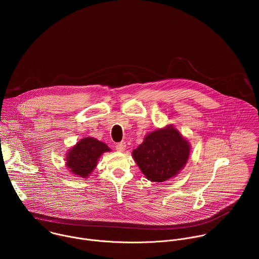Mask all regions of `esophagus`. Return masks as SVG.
Returning a JSON list of instances; mask_svg holds the SVG:
<instances>
[{"mask_svg": "<svg viewBox=\"0 0 259 259\" xmlns=\"http://www.w3.org/2000/svg\"><path fill=\"white\" fill-rule=\"evenodd\" d=\"M116 150H117V152H120V153L124 152L126 150V142L122 141L120 143H117L116 144Z\"/></svg>", "mask_w": 259, "mask_h": 259, "instance_id": "obj_1", "label": "esophagus"}]
</instances>
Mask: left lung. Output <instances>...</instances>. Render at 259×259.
Here are the masks:
<instances>
[{"label": "left lung", "instance_id": "1", "mask_svg": "<svg viewBox=\"0 0 259 259\" xmlns=\"http://www.w3.org/2000/svg\"><path fill=\"white\" fill-rule=\"evenodd\" d=\"M191 144L172 125L157 129L144 136L132 157L144 176L154 182L175 177L186 167Z\"/></svg>", "mask_w": 259, "mask_h": 259}]
</instances>
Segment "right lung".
I'll return each mask as SVG.
<instances>
[{
    "label": "right lung",
    "mask_w": 259,
    "mask_h": 259,
    "mask_svg": "<svg viewBox=\"0 0 259 259\" xmlns=\"http://www.w3.org/2000/svg\"><path fill=\"white\" fill-rule=\"evenodd\" d=\"M110 152L106 143L93 137H84L71 146L65 155V167L73 175L88 178L103 153Z\"/></svg>",
    "instance_id": "obj_1"
}]
</instances>
